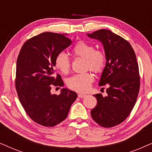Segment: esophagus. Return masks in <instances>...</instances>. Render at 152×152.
I'll return each mask as SVG.
<instances>
[{
	"label": "esophagus",
	"mask_w": 152,
	"mask_h": 152,
	"mask_svg": "<svg viewBox=\"0 0 152 152\" xmlns=\"http://www.w3.org/2000/svg\"><path fill=\"white\" fill-rule=\"evenodd\" d=\"M86 96V94H84V93H79L78 94V97H80V98H84Z\"/></svg>",
	"instance_id": "obj_1"
}]
</instances>
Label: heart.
<instances>
[{"label": "heart", "instance_id": "b5f03b06", "mask_svg": "<svg viewBox=\"0 0 152 152\" xmlns=\"http://www.w3.org/2000/svg\"><path fill=\"white\" fill-rule=\"evenodd\" d=\"M72 53L76 57L86 59V68L95 73H100L104 68L106 56L102 51L95 50L94 45L85 41H79L73 47ZM55 67L64 74H68L70 69V60L64 53H59L55 60ZM93 76L91 72L77 74L67 81V86L77 92H86L91 88Z\"/></svg>", "mask_w": 152, "mask_h": 152}]
</instances>
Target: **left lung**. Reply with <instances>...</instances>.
I'll list each match as a JSON object with an SVG mask.
<instances>
[{
	"instance_id": "8db88e82",
	"label": "left lung",
	"mask_w": 152,
	"mask_h": 152,
	"mask_svg": "<svg viewBox=\"0 0 152 152\" xmlns=\"http://www.w3.org/2000/svg\"><path fill=\"white\" fill-rule=\"evenodd\" d=\"M87 35L104 45L107 62L99 85L109 86L107 96L94 95L97 103L91 114L100 126L113 127L129 115L138 97L140 75L136 56L127 41L110 30L102 29Z\"/></svg>"
}]
</instances>
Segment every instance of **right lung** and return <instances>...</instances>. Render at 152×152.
<instances>
[{
    "mask_svg": "<svg viewBox=\"0 0 152 152\" xmlns=\"http://www.w3.org/2000/svg\"><path fill=\"white\" fill-rule=\"evenodd\" d=\"M71 43L66 34L43 32L28 39L18 56L15 86L18 98L29 117L42 126H54L64 121L77 97L66 88L59 95L50 93L53 86H64L61 76L55 75V60Z\"/></svg>",
    "mask_w": 152,
    "mask_h": 152,
    "instance_id": "add662e5",
    "label": "right lung"
}]
</instances>
